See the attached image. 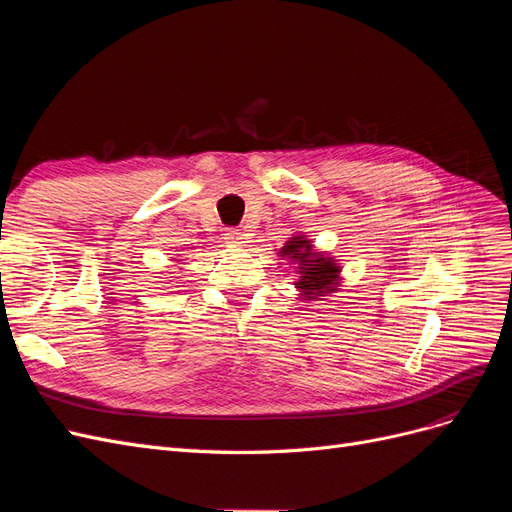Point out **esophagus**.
Here are the masks:
<instances>
[{"instance_id":"esophagus-1","label":"esophagus","mask_w":512,"mask_h":512,"mask_svg":"<svg viewBox=\"0 0 512 512\" xmlns=\"http://www.w3.org/2000/svg\"><path fill=\"white\" fill-rule=\"evenodd\" d=\"M243 239H245L243 232L237 230V228H228V230L224 232V241H226L228 245H241V243H245Z\"/></svg>"}]
</instances>
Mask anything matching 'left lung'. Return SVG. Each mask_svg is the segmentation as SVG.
Segmentation results:
<instances>
[{
    "label": "left lung",
    "instance_id": "1",
    "mask_svg": "<svg viewBox=\"0 0 512 512\" xmlns=\"http://www.w3.org/2000/svg\"><path fill=\"white\" fill-rule=\"evenodd\" d=\"M282 254L301 262V280L297 282V288L309 294L307 299H312V294L320 297L324 290H329L335 284L339 269L333 265V260L324 258L322 254H314L312 245L303 237L290 239L288 245L282 247Z\"/></svg>",
    "mask_w": 512,
    "mask_h": 512
}]
</instances>
